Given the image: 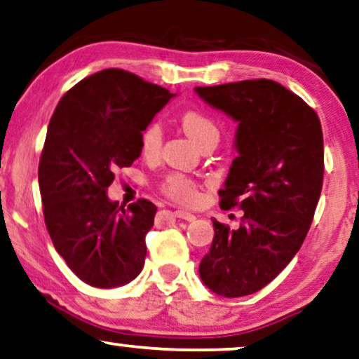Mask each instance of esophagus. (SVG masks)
Wrapping results in <instances>:
<instances>
[{
	"label": "esophagus",
	"mask_w": 359,
	"mask_h": 359,
	"mask_svg": "<svg viewBox=\"0 0 359 359\" xmlns=\"http://www.w3.org/2000/svg\"><path fill=\"white\" fill-rule=\"evenodd\" d=\"M174 215L177 218L185 219V222H194V219H195V215L190 213V212H185V210H175Z\"/></svg>",
	"instance_id": "obj_1"
}]
</instances>
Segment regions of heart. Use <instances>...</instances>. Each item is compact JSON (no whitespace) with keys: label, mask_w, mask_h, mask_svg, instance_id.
I'll use <instances>...</instances> for the list:
<instances>
[{"label":"heart","mask_w":359,"mask_h":359,"mask_svg":"<svg viewBox=\"0 0 359 359\" xmlns=\"http://www.w3.org/2000/svg\"><path fill=\"white\" fill-rule=\"evenodd\" d=\"M184 130L198 146L207 144V142H218L219 128L212 116L207 113L198 111V109H187L180 116ZM162 140H164V131L159 121H149L142 128L140 135L141 151L146 157H156L161 152ZM161 192L170 200L179 203L190 205L198 198V187L195 180L190 177L180 174V172H170L167 174L159 184Z\"/></svg>","instance_id":"heart-1"}]
</instances>
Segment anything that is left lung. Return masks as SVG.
Returning a JSON list of instances; mask_svg holds the SVG:
<instances>
[{"mask_svg":"<svg viewBox=\"0 0 359 359\" xmlns=\"http://www.w3.org/2000/svg\"><path fill=\"white\" fill-rule=\"evenodd\" d=\"M195 92L238 121V156L218 195L223 210L245 212L238 229L213 219L200 277L215 294L243 297L266 287L307 236L323 184L322 124L299 95L272 80Z\"/></svg>","mask_w":359,"mask_h":359,"instance_id":"8db88e82","label":"left lung"}]
</instances>
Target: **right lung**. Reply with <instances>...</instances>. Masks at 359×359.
Segmentation results:
<instances>
[{
	"label": "right lung",
	"mask_w": 359,
	"mask_h": 359,
	"mask_svg": "<svg viewBox=\"0 0 359 359\" xmlns=\"http://www.w3.org/2000/svg\"><path fill=\"white\" fill-rule=\"evenodd\" d=\"M174 97L131 72L104 69L74 85L52 114L39 161L44 222L57 252L93 287L128 284L146 257L157 207H118L107 189L141 156L140 135Z\"/></svg>",
	"instance_id": "1"
}]
</instances>
